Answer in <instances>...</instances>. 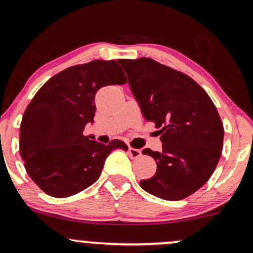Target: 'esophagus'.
Segmentation results:
<instances>
[{"mask_svg":"<svg viewBox=\"0 0 253 253\" xmlns=\"http://www.w3.org/2000/svg\"><path fill=\"white\" fill-rule=\"evenodd\" d=\"M128 154H129V156L132 159H136V158H139L140 155H141V150L129 147V148H128Z\"/></svg>","mask_w":253,"mask_h":253,"instance_id":"obj_1","label":"esophagus"}]
</instances>
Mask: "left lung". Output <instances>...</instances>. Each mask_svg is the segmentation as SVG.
Instances as JSON below:
<instances>
[{"label": "left lung", "instance_id": "1", "mask_svg": "<svg viewBox=\"0 0 253 253\" xmlns=\"http://www.w3.org/2000/svg\"><path fill=\"white\" fill-rule=\"evenodd\" d=\"M119 63L143 117L161 134V152L142 150L158 169L140 185L162 200H183L209 180L219 161L224 128L217 108L184 73L146 57Z\"/></svg>", "mask_w": 253, "mask_h": 253}]
</instances>
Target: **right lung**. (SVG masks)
<instances>
[{
    "instance_id": "obj_1",
    "label": "right lung",
    "mask_w": 253,
    "mask_h": 253,
    "mask_svg": "<svg viewBox=\"0 0 253 253\" xmlns=\"http://www.w3.org/2000/svg\"><path fill=\"white\" fill-rule=\"evenodd\" d=\"M116 60H92L63 70L38 89L21 123L20 153L25 170L44 193L69 197L94 183L120 140L108 145L83 134L93 123L94 95L107 85L126 84Z\"/></svg>"
}]
</instances>
